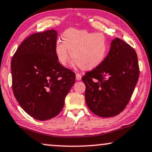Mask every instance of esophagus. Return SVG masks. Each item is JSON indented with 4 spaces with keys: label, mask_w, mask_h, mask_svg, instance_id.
I'll return each instance as SVG.
<instances>
[{
    "label": "esophagus",
    "mask_w": 152,
    "mask_h": 152,
    "mask_svg": "<svg viewBox=\"0 0 152 152\" xmlns=\"http://www.w3.org/2000/svg\"><path fill=\"white\" fill-rule=\"evenodd\" d=\"M81 77H82L81 74H79V73H77V74H76V78L77 80H80V79H81Z\"/></svg>",
    "instance_id": "1"
}]
</instances>
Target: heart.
<instances>
[{
  "instance_id": "1",
  "label": "heart",
  "mask_w": 152,
  "mask_h": 152,
  "mask_svg": "<svg viewBox=\"0 0 152 152\" xmlns=\"http://www.w3.org/2000/svg\"><path fill=\"white\" fill-rule=\"evenodd\" d=\"M58 40L55 53L58 61L65 66L71 56L74 64L84 70H92L99 66L106 59L108 50L107 39L101 32L69 29Z\"/></svg>"
}]
</instances>
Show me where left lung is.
<instances>
[{"mask_svg":"<svg viewBox=\"0 0 152 152\" xmlns=\"http://www.w3.org/2000/svg\"><path fill=\"white\" fill-rule=\"evenodd\" d=\"M139 74L134 48L115 38L104 61L82 77L86 85L85 97L88 108L99 117L119 115L129 104Z\"/></svg>","mask_w":152,"mask_h":152,"instance_id":"8db88e82","label":"left lung"}]
</instances>
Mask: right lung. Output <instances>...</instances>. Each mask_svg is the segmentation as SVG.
<instances>
[{
  "instance_id": "1",
  "label": "right lung",
  "mask_w": 152,
  "mask_h": 152,
  "mask_svg": "<svg viewBox=\"0 0 152 152\" xmlns=\"http://www.w3.org/2000/svg\"><path fill=\"white\" fill-rule=\"evenodd\" d=\"M58 32L34 33L16 50L11 61L12 90L30 116L44 121L57 116L74 84L76 75L58 62L55 53Z\"/></svg>"
}]
</instances>
